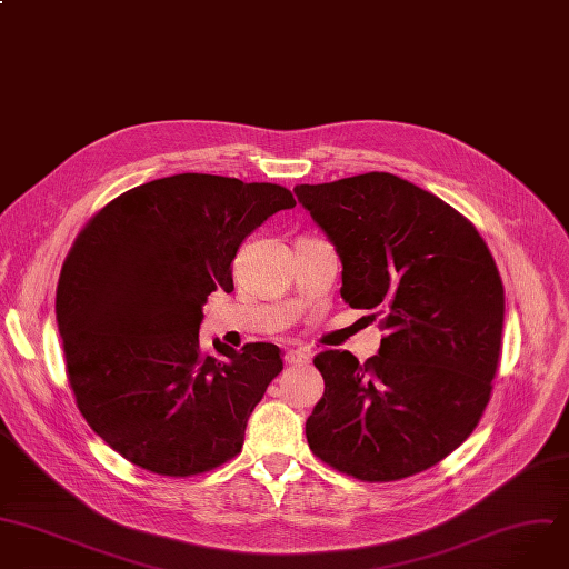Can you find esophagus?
I'll return each mask as SVG.
<instances>
[{
	"label": "esophagus",
	"mask_w": 569,
	"mask_h": 569,
	"mask_svg": "<svg viewBox=\"0 0 569 569\" xmlns=\"http://www.w3.org/2000/svg\"><path fill=\"white\" fill-rule=\"evenodd\" d=\"M287 365H308L312 360V351L310 348H293V351H289L284 356Z\"/></svg>",
	"instance_id": "34e87169"
}]
</instances>
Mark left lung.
Segmentation results:
<instances>
[{"mask_svg":"<svg viewBox=\"0 0 569 569\" xmlns=\"http://www.w3.org/2000/svg\"><path fill=\"white\" fill-rule=\"evenodd\" d=\"M337 246L341 298L380 319L378 356L315 358L312 453L367 483L419 473L478 426L501 358L503 284L469 218L391 172L293 189Z\"/></svg>","mask_w":569,"mask_h":569,"instance_id":"1","label":"left lung"}]
</instances>
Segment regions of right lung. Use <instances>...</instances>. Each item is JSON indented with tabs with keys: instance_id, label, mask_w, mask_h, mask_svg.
Masks as SVG:
<instances>
[{
	"instance_id": "1",
	"label": "right lung",
	"mask_w": 569,
	"mask_h": 569,
	"mask_svg": "<svg viewBox=\"0 0 569 569\" xmlns=\"http://www.w3.org/2000/svg\"><path fill=\"white\" fill-rule=\"evenodd\" d=\"M289 189L182 172L129 189L77 234L57 284V323L77 408L124 460L184 478L221 467L282 371L280 348L200 346L202 305L232 291L243 239Z\"/></svg>"
}]
</instances>
